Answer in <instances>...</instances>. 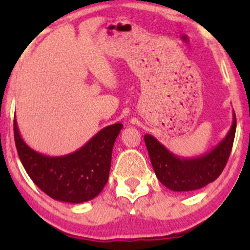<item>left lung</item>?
Wrapping results in <instances>:
<instances>
[{
  "label": "left lung",
  "instance_id": "left-lung-1",
  "mask_svg": "<svg viewBox=\"0 0 250 250\" xmlns=\"http://www.w3.org/2000/svg\"><path fill=\"white\" fill-rule=\"evenodd\" d=\"M236 116L233 113V123L228 134L216 147L201 156L183 159L168 150L151 135H145L150 162L156 177L163 186L173 191H191L214 182L222 170L233 148Z\"/></svg>",
  "mask_w": 250,
  "mask_h": 250
}]
</instances>
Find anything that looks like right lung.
Instances as JSON below:
<instances>
[{
  "label": "right lung",
  "mask_w": 250,
  "mask_h": 250,
  "mask_svg": "<svg viewBox=\"0 0 250 250\" xmlns=\"http://www.w3.org/2000/svg\"><path fill=\"white\" fill-rule=\"evenodd\" d=\"M122 123L101 129L74 153L48 156L31 149L23 141L14 119V137L22 165L43 193L68 203H83L102 191L109 179L111 151Z\"/></svg>",
  "instance_id": "obj_1"
}]
</instances>
